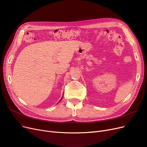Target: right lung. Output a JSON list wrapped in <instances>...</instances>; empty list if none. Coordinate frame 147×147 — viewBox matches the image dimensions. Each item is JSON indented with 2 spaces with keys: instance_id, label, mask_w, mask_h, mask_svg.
Wrapping results in <instances>:
<instances>
[{
  "instance_id": "add662e5",
  "label": "right lung",
  "mask_w": 147,
  "mask_h": 147,
  "mask_svg": "<svg viewBox=\"0 0 147 147\" xmlns=\"http://www.w3.org/2000/svg\"><path fill=\"white\" fill-rule=\"evenodd\" d=\"M61 100H59V101H61Z\"/></svg>"
}]
</instances>
